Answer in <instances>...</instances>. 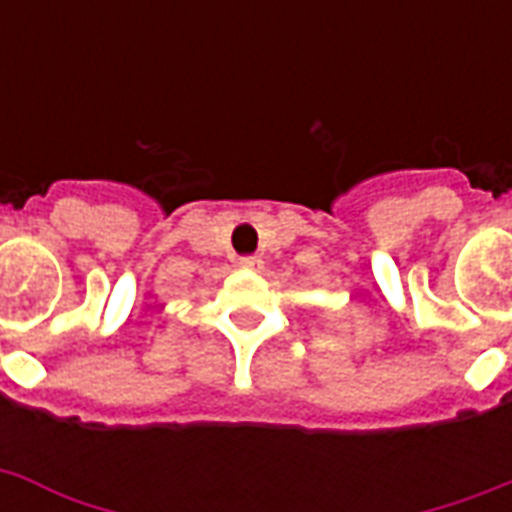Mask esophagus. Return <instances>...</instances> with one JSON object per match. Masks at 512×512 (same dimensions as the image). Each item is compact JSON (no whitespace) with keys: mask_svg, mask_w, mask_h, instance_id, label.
<instances>
[{"mask_svg":"<svg viewBox=\"0 0 512 512\" xmlns=\"http://www.w3.org/2000/svg\"><path fill=\"white\" fill-rule=\"evenodd\" d=\"M241 268H247V271H263V260L257 255H247L239 260Z\"/></svg>","mask_w":512,"mask_h":512,"instance_id":"1","label":"esophagus"}]
</instances>
